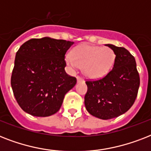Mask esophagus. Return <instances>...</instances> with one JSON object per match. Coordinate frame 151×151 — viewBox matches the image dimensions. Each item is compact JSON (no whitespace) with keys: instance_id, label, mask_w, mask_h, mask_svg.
Listing matches in <instances>:
<instances>
[{"instance_id":"esophagus-1","label":"esophagus","mask_w":151,"mask_h":151,"mask_svg":"<svg viewBox=\"0 0 151 151\" xmlns=\"http://www.w3.org/2000/svg\"><path fill=\"white\" fill-rule=\"evenodd\" d=\"M77 80H78V83L84 82V79H83L81 77H80V76H78V77H77Z\"/></svg>"}]
</instances>
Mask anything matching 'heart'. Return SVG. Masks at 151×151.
Instances as JSON below:
<instances>
[{
    "instance_id": "heart-1",
    "label": "heart",
    "mask_w": 151,
    "mask_h": 151,
    "mask_svg": "<svg viewBox=\"0 0 151 151\" xmlns=\"http://www.w3.org/2000/svg\"><path fill=\"white\" fill-rule=\"evenodd\" d=\"M115 54L108 47L81 45L72 50L71 55L66 57V63L71 68L83 66V72L88 78L97 79L104 77L111 70Z\"/></svg>"
}]
</instances>
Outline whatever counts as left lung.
<instances>
[{
	"label": "left lung",
	"mask_w": 151,
	"mask_h": 151,
	"mask_svg": "<svg viewBox=\"0 0 151 151\" xmlns=\"http://www.w3.org/2000/svg\"><path fill=\"white\" fill-rule=\"evenodd\" d=\"M106 46L116 55L113 69L100 79L85 81L88 86L85 96L86 110L92 116L103 120L127 112L135 103L140 83L133 55L123 47Z\"/></svg>",
	"instance_id": "obj_1"
}]
</instances>
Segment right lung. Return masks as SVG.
I'll use <instances>...</instances> for the list:
<instances>
[{
  "label": "right lung",
  "mask_w": 151,
  "mask_h": 151,
  "mask_svg": "<svg viewBox=\"0 0 151 151\" xmlns=\"http://www.w3.org/2000/svg\"><path fill=\"white\" fill-rule=\"evenodd\" d=\"M72 41L50 37L26 41L16 52L11 85L19 106L36 117L59 111L66 92L77 83L66 73L65 55Z\"/></svg>",
  "instance_id": "1"
}]
</instances>
